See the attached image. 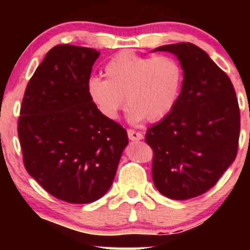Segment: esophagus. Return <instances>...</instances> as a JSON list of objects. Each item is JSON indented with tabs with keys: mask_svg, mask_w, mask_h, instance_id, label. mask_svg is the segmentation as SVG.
Masks as SVG:
<instances>
[{
	"mask_svg": "<svg viewBox=\"0 0 250 250\" xmlns=\"http://www.w3.org/2000/svg\"><path fill=\"white\" fill-rule=\"evenodd\" d=\"M127 135L128 139L131 141H139V140L143 139V134L141 132H136L134 129H127Z\"/></svg>",
	"mask_w": 250,
	"mask_h": 250,
	"instance_id": "1",
	"label": "esophagus"
}]
</instances>
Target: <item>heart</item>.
Listing matches in <instances>:
<instances>
[{
  "mask_svg": "<svg viewBox=\"0 0 250 250\" xmlns=\"http://www.w3.org/2000/svg\"><path fill=\"white\" fill-rule=\"evenodd\" d=\"M105 80L92 77L87 82V94L97 110L114 121L126 104L132 124L146 118L163 119L172 110L182 85V68L169 56H140L122 51L105 63Z\"/></svg>",
  "mask_w": 250,
  "mask_h": 250,
  "instance_id": "1",
  "label": "heart"
}]
</instances>
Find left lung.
Listing matches in <instances>:
<instances>
[{
    "instance_id": "left-lung-1",
    "label": "left lung",
    "mask_w": 250,
    "mask_h": 250,
    "mask_svg": "<svg viewBox=\"0 0 250 250\" xmlns=\"http://www.w3.org/2000/svg\"><path fill=\"white\" fill-rule=\"evenodd\" d=\"M183 69L181 93L172 110L148 128L153 150L152 180L174 200L200 196L213 188L234 162L240 111L230 78L192 43L168 44Z\"/></svg>"
}]
</instances>
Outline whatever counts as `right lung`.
<instances>
[{"label":"right lung","mask_w":250,"mask_h":250,"mask_svg":"<svg viewBox=\"0 0 250 250\" xmlns=\"http://www.w3.org/2000/svg\"><path fill=\"white\" fill-rule=\"evenodd\" d=\"M100 52L69 44L46 53L23 95L18 136L23 164L58 199L90 204L111 187L127 133L104 117L87 94Z\"/></svg>","instance_id":"add662e5"}]
</instances>
